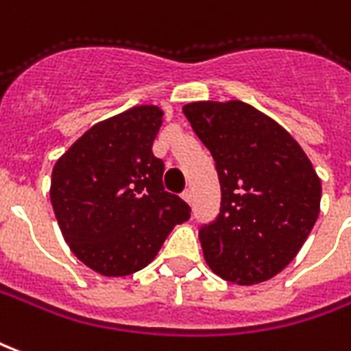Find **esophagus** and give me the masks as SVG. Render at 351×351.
Listing matches in <instances>:
<instances>
[{
    "label": "esophagus",
    "mask_w": 351,
    "mask_h": 351,
    "mask_svg": "<svg viewBox=\"0 0 351 351\" xmlns=\"http://www.w3.org/2000/svg\"><path fill=\"white\" fill-rule=\"evenodd\" d=\"M182 199L188 202V204H191V201H193V191H191V189H186L182 193Z\"/></svg>",
    "instance_id": "esophagus-1"
}]
</instances>
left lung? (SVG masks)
Here are the masks:
<instances>
[{"mask_svg":"<svg viewBox=\"0 0 351 351\" xmlns=\"http://www.w3.org/2000/svg\"><path fill=\"white\" fill-rule=\"evenodd\" d=\"M221 186L214 221L199 228L204 261L225 281L255 285L294 261L320 214L322 184L287 130L249 104L184 106Z\"/></svg>","mask_w":351,"mask_h":351,"instance_id":"obj_1","label":"left lung"}]
</instances>
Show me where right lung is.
I'll return each mask as SVG.
<instances>
[{
	"label": "right lung",
	"instance_id": "right-lung-1",
	"mask_svg": "<svg viewBox=\"0 0 351 351\" xmlns=\"http://www.w3.org/2000/svg\"><path fill=\"white\" fill-rule=\"evenodd\" d=\"M163 111L137 106L95 124L59 160L50 199L64 241L80 261L108 277L152 262L188 202L163 188V160L152 152Z\"/></svg>",
	"mask_w": 351,
	"mask_h": 351
}]
</instances>
